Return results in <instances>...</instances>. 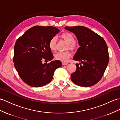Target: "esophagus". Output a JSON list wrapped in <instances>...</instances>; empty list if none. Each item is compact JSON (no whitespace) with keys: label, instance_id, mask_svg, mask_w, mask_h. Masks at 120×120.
Returning <instances> with one entry per match:
<instances>
[{"label":"esophagus","instance_id":"esophagus-1","mask_svg":"<svg viewBox=\"0 0 120 120\" xmlns=\"http://www.w3.org/2000/svg\"><path fill=\"white\" fill-rule=\"evenodd\" d=\"M62 64H63V65H68V63H67V62H63Z\"/></svg>","mask_w":120,"mask_h":120}]
</instances>
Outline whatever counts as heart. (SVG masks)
<instances>
[{"instance_id":"1","label":"heart","mask_w":120,"mask_h":120,"mask_svg":"<svg viewBox=\"0 0 120 120\" xmlns=\"http://www.w3.org/2000/svg\"><path fill=\"white\" fill-rule=\"evenodd\" d=\"M61 36L69 44V47L71 49H74L76 45L75 43V39L74 36L71 33L69 32H65L62 34ZM56 37H53L50 40L48 43L49 48L51 50L54 51L56 49ZM71 56V53L68 51H59L54 54V58L56 60L62 61L63 62H67L69 58Z\"/></svg>"}]
</instances>
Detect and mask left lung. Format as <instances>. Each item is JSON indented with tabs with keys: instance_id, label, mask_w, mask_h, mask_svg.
I'll return each instance as SVG.
<instances>
[{
	"instance_id": "left-lung-1",
	"label": "left lung",
	"mask_w": 120,
	"mask_h": 120,
	"mask_svg": "<svg viewBox=\"0 0 120 120\" xmlns=\"http://www.w3.org/2000/svg\"><path fill=\"white\" fill-rule=\"evenodd\" d=\"M66 30L76 36L80 47L73 60L76 70L71 75L73 82L83 87L92 86L98 82L103 75L109 62L107 46L103 38L84 26H66Z\"/></svg>"
}]
</instances>
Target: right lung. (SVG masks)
Returning <instances> with one entry per match:
<instances>
[{
  "instance_id": "1",
  "label": "right lung",
  "mask_w": 120,
  "mask_h": 120,
  "mask_svg": "<svg viewBox=\"0 0 120 120\" xmlns=\"http://www.w3.org/2000/svg\"><path fill=\"white\" fill-rule=\"evenodd\" d=\"M60 30L53 26H35L29 29L16 41L13 62L21 79L33 87L49 83L55 70L62 66L60 60L53 58L48 43Z\"/></svg>"
}]
</instances>
